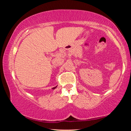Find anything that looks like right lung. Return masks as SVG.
Here are the masks:
<instances>
[{"instance_id": "1", "label": "right lung", "mask_w": 131, "mask_h": 131, "mask_svg": "<svg viewBox=\"0 0 131 131\" xmlns=\"http://www.w3.org/2000/svg\"><path fill=\"white\" fill-rule=\"evenodd\" d=\"M56 87H54V88H52V89H55V88H56Z\"/></svg>"}]
</instances>
